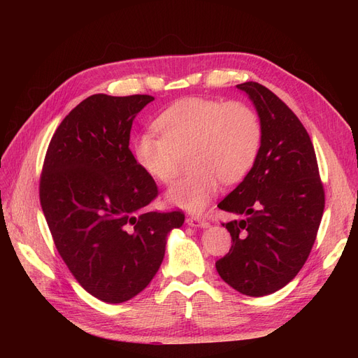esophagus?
<instances>
[{
  "label": "esophagus",
  "mask_w": 358,
  "mask_h": 358,
  "mask_svg": "<svg viewBox=\"0 0 358 358\" xmlns=\"http://www.w3.org/2000/svg\"><path fill=\"white\" fill-rule=\"evenodd\" d=\"M187 224L189 227H201V229H206V227L209 225L208 221L199 218V216H187Z\"/></svg>",
  "instance_id": "obj_1"
}]
</instances>
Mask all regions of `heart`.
I'll list each match as a JSON object with an SVG mask.
<instances>
[{"label":"heart","mask_w":358,"mask_h":358,"mask_svg":"<svg viewBox=\"0 0 358 358\" xmlns=\"http://www.w3.org/2000/svg\"><path fill=\"white\" fill-rule=\"evenodd\" d=\"M161 136L148 133L134 146L138 166L161 185L175 180L188 153L189 175L173 185L167 201L188 212H203L220 182H241L255 164L263 129L257 112L242 101L183 99L157 119Z\"/></svg>","instance_id":"heart-1"}]
</instances>
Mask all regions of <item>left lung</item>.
<instances>
[{"label":"left lung","instance_id":"left-lung-1","mask_svg":"<svg viewBox=\"0 0 358 358\" xmlns=\"http://www.w3.org/2000/svg\"><path fill=\"white\" fill-rule=\"evenodd\" d=\"M254 103L263 137L255 164L218 208L239 215L225 225L229 254L215 263L227 284L262 297L296 278L315 243L324 188L308 131L289 107L257 82L237 85Z\"/></svg>","mask_w":358,"mask_h":358}]
</instances>
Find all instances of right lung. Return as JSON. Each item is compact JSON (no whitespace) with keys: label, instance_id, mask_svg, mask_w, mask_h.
<instances>
[{"label":"right lung","instance_id":"right-lung-1","mask_svg":"<svg viewBox=\"0 0 358 358\" xmlns=\"http://www.w3.org/2000/svg\"><path fill=\"white\" fill-rule=\"evenodd\" d=\"M150 95L95 94L64 117L40 178L53 242L76 280L106 303L143 291L162 263L180 210L148 212L158 187L129 150L137 113Z\"/></svg>","mask_w":358,"mask_h":358}]
</instances>
